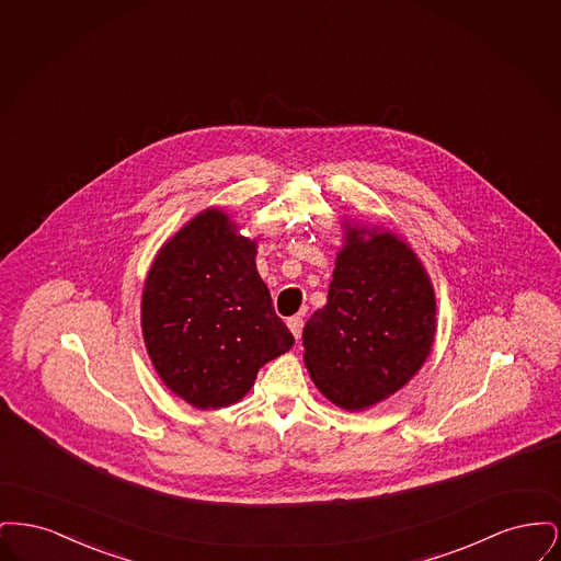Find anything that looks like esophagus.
<instances>
[{
  "label": "esophagus",
  "instance_id": "esophagus-1",
  "mask_svg": "<svg viewBox=\"0 0 561 561\" xmlns=\"http://www.w3.org/2000/svg\"><path fill=\"white\" fill-rule=\"evenodd\" d=\"M302 325H305V320H302L300 316H294V318L288 320V328H290V332H293V336L296 341H298L300 334H302Z\"/></svg>",
  "mask_w": 561,
  "mask_h": 561
}]
</instances>
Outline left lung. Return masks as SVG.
<instances>
[{
    "mask_svg": "<svg viewBox=\"0 0 561 561\" xmlns=\"http://www.w3.org/2000/svg\"><path fill=\"white\" fill-rule=\"evenodd\" d=\"M435 339V293L396 233L347 222L328 302L305 323V366L343 410L393 396L421 370Z\"/></svg>",
    "mask_w": 561,
    "mask_h": 561,
    "instance_id": "1",
    "label": "left lung"
}]
</instances>
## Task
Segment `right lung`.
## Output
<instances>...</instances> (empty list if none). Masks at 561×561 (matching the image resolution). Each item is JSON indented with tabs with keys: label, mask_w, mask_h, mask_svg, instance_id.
<instances>
[{
	"label": "right lung",
	"mask_w": 561,
	"mask_h": 561,
	"mask_svg": "<svg viewBox=\"0 0 561 561\" xmlns=\"http://www.w3.org/2000/svg\"><path fill=\"white\" fill-rule=\"evenodd\" d=\"M140 323L163 385L202 410L240 401L259 370L294 345L256 271V241L218 208L161 245Z\"/></svg>",
	"instance_id": "right-lung-1"
}]
</instances>
